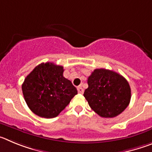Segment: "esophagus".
I'll return each mask as SVG.
<instances>
[{
	"instance_id": "obj_1",
	"label": "esophagus",
	"mask_w": 152,
	"mask_h": 152,
	"mask_svg": "<svg viewBox=\"0 0 152 152\" xmlns=\"http://www.w3.org/2000/svg\"><path fill=\"white\" fill-rule=\"evenodd\" d=\"M77 90L78 93H79V94H83V92H84V90H83V88L82 87H78Z\"/></svg>"
}]
</instances>
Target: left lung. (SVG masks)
<instances>
[{
  "label": "left lung",
  "instance_id": "1",
  "mask_svg": "<svg viewBox=\"0 0 152 152\" xmlns=\"http://www.w3.org/2000/svg\"><path fill=\"white\" fill-rule=\"evenodd\" d=\"M88 85L83 95L90 107L100 117H117L129 105L131 98L129 83L114 71L95 69L88 76Z\"/></svg>",
  "mask_w": 152,
  "mask_h": 152
}]
</instances>
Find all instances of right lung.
<instances>
[{
    "label": "right lung",
    "instance_id": "1",
    "mask_svg": "<svg viewBox=\"0 0 152 152\" xmlns=\"http://www.w3.org/2000/svg\"><path fill=\"white\" fill-rule=\"evenodd\" d=\"M64 71L62 66L42 63L26 77L23 94L35 114L44 118L56 117L77 94L71 81L63 76Z\"/></svg>",
    "mask_w": 152,
    "mask_h": 152
}]
</instances>
